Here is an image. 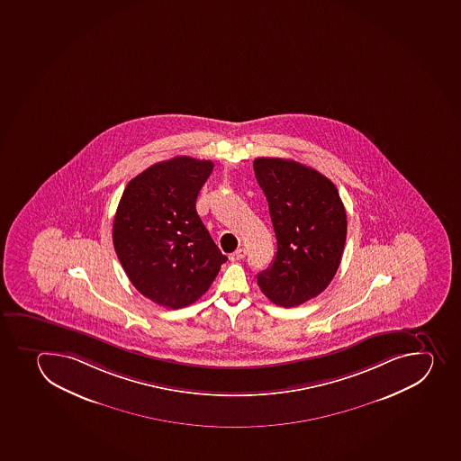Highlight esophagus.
<instances>
[{"instance_id": "1", "label": "esophagus", "mask_w": 461, "mask_h": 461, "mask_svg": "<svg viewBox=\"0 0 461 461\" xmlns=\"http://www.w3.org/2000/svg\"><path fill=\"white\" fill-rule=\"evenodd\" d=\"M246 257V250L243 249V248H240V249H237L236 252H232L231 257H230V259L231 261H240V259L245 258Z\"/></svg>"}]
</instances>
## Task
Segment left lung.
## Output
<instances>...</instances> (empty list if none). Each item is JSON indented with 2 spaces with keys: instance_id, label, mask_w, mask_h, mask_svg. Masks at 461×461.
<instances>
[{
  "instance_id": "8db88e82",
  "label": "left lung",
  "mask_w": 461,
  "mask_h": 461,
  "mask_svg": "<svg viewBox=\"0 0 461 461\" xmlns=\"http://www.w3.org/2000/svg\"><path fill=\"white\" fill-rule=\"evenodd\" d=\"M255 177L267 198L277 252L258 273L275 304L294 307L321 294L338 272L347 241V212L333 182L311 167L257 158Z\"/></svg>"
}]
</instances>
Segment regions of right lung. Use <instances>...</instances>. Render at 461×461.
Returning <instances> with one entry per match:
<instances>
[{"instance_id":"1","label":"right lung","mask_w":461,"mask_h":461,"mask_svg":"<svg viewBox=\"0 0 461 461\" xmlns=\"http://www.w3.org/2000/svg\"><path fill=\"white\" fill-rule=\"evenodd\" d=\"M212 170V161L175 157L141 171L123 189L114 250L136 290L159 306L197 302L227 261L195 209Z\"/></svg>"}]
</instances>
